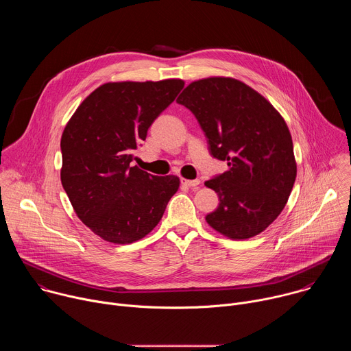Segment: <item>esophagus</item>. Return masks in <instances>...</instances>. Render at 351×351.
Masks as SVG:
<instances>
[{"mask_svg": "<svg viewBox=\"0 0 351 351\" xmlns=\"http://www.w3.org/2000/svg\"><path fill=\"white\" fill-rule=\"evenodd\" d=\"M180 183L182 184H184V186H187V187H197L198 184H199V180L198 179H194V180H189V179H180Z\"/></svg>", "mask_w": 351, "mask_h": 351, "instance_id": "34e87169", "label": "esophagus"}]
</instances>
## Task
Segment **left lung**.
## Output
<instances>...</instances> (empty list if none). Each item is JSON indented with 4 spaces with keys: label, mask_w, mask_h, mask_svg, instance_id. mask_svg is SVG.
Instances as JSON below:
<instances>
[{
    "label": "left lung",
    "mask_w": 351,
    "mask_h": 351,
    "mask_svg": "<svg viewBox=\"0 0 351 351\" xmlns=\"http://www.w3.org/2000/svg\"><path fill=\"white\" fill-rule=\"evenodd\" d=\"M176 101L198 121L211 156L229 167L206 182L219 197L206 221L229 239L260 234L285 208L297 175L285 119L258 91L232 77L191 82Z\"/></svg>",
    "instance_id": "left-lung-1"
}]
</instances>
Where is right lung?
<instances>
[{"label":"right lung","mask_w":351,"mask_h":351,"mask_svg":"<svg viewBox=\"0 0 351 351\" xmlns=\"http://www.w3.org/2000/svg\"><path fill=\"white\" fill-rule=\"evenodd\" d=\"M184 82H111L77 107L61 137V182L79 219L110 243L143 239L179 189L175 175L130 167L133 152Z\"/></svg>","instance_id":"right-lung-1"}]
</instances>
